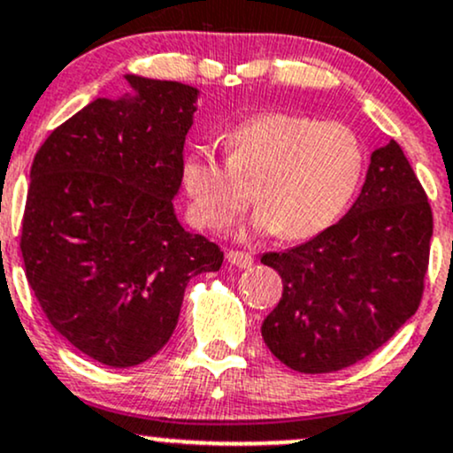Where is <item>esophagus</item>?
<instances>
[{
  "instance_id": "1",
  "label": "esophagus",
  "mask_w": 453,
  "mask_h": 453,
  "mask_svg": "<svg viewBox=\"0 0 453 453\" xmlns=\"http://www.w3.org/2000/svg\"><path fill=\"white\" fill-rule=\"evenodd\" d=\"M226 257H227V262H230V265L236 266V268H250L253 265L251 253H247V251L230 250L226 253Z\"/></svg>"
}]
</instances>
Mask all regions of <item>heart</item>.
Listing matches in <instances>:
<instances>
[{
    "label": "heart",
    "instance_id": "heart-1",
    "mask_svg": "<svg viewBox=\"0 0 453 453\" xmlns=\"http://www.w3.org/2000/svg\"><path fill=\"white\" fill-rule=\"evenodd\" d=\"M365 154L359 137L342 122L296 113H260L226 137V167L206 148L182 163V187L193 221L221 230L260 203L251 230L310 238L331 226L355 197Z\"/></svg>",
    "mask_w": 453,
    "mask_h": 453
}]
</instances>
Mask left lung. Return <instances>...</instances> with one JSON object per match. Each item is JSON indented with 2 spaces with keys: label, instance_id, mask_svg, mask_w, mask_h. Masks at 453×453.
<instances>
[{
  "label": "left lung",
  "instance_id": "obj_1",
  "mask_svg": "<svg viewBox=\"0 0 453 453\" xmlns=\"http://www.w3.org/2000/svg\"><path fill=\"white\" fill-rule=\"evenodd\" d=\"M430 238L428 197L391 139L372 152L346 217L299 247L262 256L283 281L262 322L268 350L305 374L365 359L419 307Z\"/></svg>",
  "mask_w": 453,
  "mask_h": 453
}]
</instances>
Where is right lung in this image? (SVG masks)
<instances>
[{
	"label": "right lung",
	"instance_id": "right-lung-1",
	"mask_svg": "<svg viewBox=\"0 0 453 453\" xmlns=\"http://www.w3.org/2000/svg\"><path fill=\"white\" fill-rule=\"evenodd\" d=\"M124 79L131 94L92 101L36 152L21 230L25 277L44 316L109 367L157 355L188 280L223 262L173 211L200 89Z\"/></svg>",
	"mask_w": 453,
	"mask_h": 453
}]
</instances>
